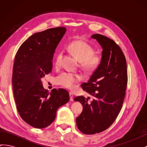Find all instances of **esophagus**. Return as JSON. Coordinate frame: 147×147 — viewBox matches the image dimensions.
I'll return each mask as SVG.
<instances>
[{"mask_svg":"<svg viewBox=\"0 0 147 147\" xmlns=\"http://www.w3.org/2000/svg\"><path fill=\"white\" fill-rule=\"evenodd\" d=\"M69 96H70V101H73L74 100V95L73 93L72 92H69Z\"/></svg>","mask_w":147,"mask_h":147,"instance_id":"1","label":"esophagus"}]
</instances>
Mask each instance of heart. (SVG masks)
I'll return each mask as SVG.
<instances>
[{
    "label": "heart",
    "mask_w": 147,
    "mask_h": 147,
    "mask_svg": "<svg viewBox=\"0 0 147 147\" xmlns=\"http://www.w3.org/2000/svg\"><path fill=\"white\" fill-rule=\"evenodd\" d=\"M69 51L79 61L80 67L86 72L94 70L100 63L101 57L95 54V50L90 44L83 40H77L71 43L68 47ZM63 54L57 55L55 60L56 67L61 65ZM82 77L78 74L63 72L55 78V84L65 88H72L81 80Z\"/></svg>",
    "instance_id": "obj_1"
}]
</instances>
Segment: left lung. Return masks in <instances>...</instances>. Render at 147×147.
I'll return each instance as SVG.
<instances>
[{"mask_svg":"<svg viewBox=\"0 0 147 147\" xmlns=\"http://www.w3.org/2000/svg\"><path fill=\"white\" fill-rule=\"evenodd\" d=\"M102 48L98 67L88 82L82 87L92 100L80 96L74 99L82 104V113L76 118L78 129L83 134H95L108 129L121 109L127 83L126 57L121 49L113 40L101 34L91 36Z\"/></svg>","mask_w":147,"mask_h":147,"instance_id":"8db88e82","label":"left lung"}]
</instances>
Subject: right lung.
Masks as SVG:
<instances>
[{"label":"right lung","mask_w":147,"mask_h":147,"mask_svg":"<svg viewBox=\"0 0 147 147\" xmlns=\"http://www.w3.org/2000/svg\"><path fill=\"white\" fill-rule=\"evenodd\" d=\"M66 28L48 29L34 34L20 46L13 64L12 85L16 109L20 117L31 126L42 129L54 121L56 111L69 101L64 89L49 93L41 78L53 68V55Z\"/></svg>","instance_id":"1"}]
</instances>
